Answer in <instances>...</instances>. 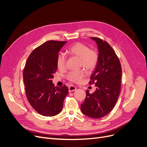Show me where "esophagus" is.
Here are the masks:
<instances>
[{"label":"esophagus","mask_w":147,"mask_h":147,"mask_svg":"<svg viewBox=\"0 0 147 147\" xmlns=\"http://www.w3.org/2000/svg\"><path fill=\"white\" fill-rule=\"evenodd\" d=\"M77 90V87L74 86H70L69 87V92H74L75 90Z\"/></svg>","instance_id":"esophagus-1"}]
</instances>
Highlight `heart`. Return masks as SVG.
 <instances>
[{
	"instance_id": "b5f03b06",
	"label": "heart",
	"mask_w": 147,
	"mask_h": 147,
	"mask_svg": "<svg viewBox=\"0 0 147 147\" xmlns=\"http://www.w3.org/2000/svg\"><path fill=\"white\" fill-rule=\"evenodd\" d=\"M68 53L78 58L80 65L88 70H92L96 67L98 63L99 56L98 52L93 49H90L89 47L81 43H77L68 49ZM57 64L58 68L63 70L66 67V57L63 54H60L57 57ZM84 70L70 72L66 77L68 80L74 83H79L85 76Z\"/></svg>"
}]
</instances>
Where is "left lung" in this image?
I'll return each instance as SVG.
<instances>
[{"instance_id":"obj_1","label":"left lung","mask_w":147,"mask_h":147,"mask_svg":"<svg viewBox=\"0 0 147 147\" xmlns=\"http://www.w3.org/2000/svg\"><path fill=\"white\" fill-rule=\"evenodd\" d=\"M90 38L97 44L99 60L90 77L89 83L95 84L96 90L86 91L84 102L81 104L82 113L92 118H102L113 110L121 90V65L110 45L96 37Z\"/></svg>"}]
</instances>
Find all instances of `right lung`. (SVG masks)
<instances>
[{"instance_id":"add662e5","label":"right lung","mask_w":147,"mask_h":147,"mask_svg":"<svg viewBox=\"0 0 147 147\" xmlns=\"http://www.w3.org/2000/svg\"><path fill=\"white\" fill-rule=\"evenodd\" d=\"M66 43L50 40L40 45L28 57L23 70L28 100L37 113L45 116L60 112L69 92L66 86L55 87L52 80L57 70L58 52Z\"/></svg>"}]
</instances>
